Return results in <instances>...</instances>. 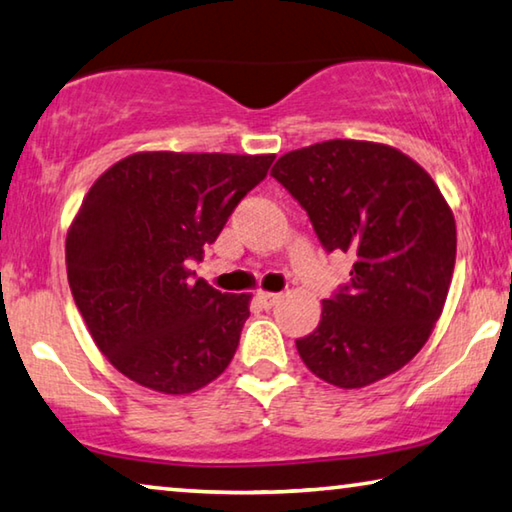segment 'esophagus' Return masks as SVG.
<instances>
[{
    "mask_svg": "<svg viewBox=\"0 0 512 512\" xmlns=\"http://www.w3.org/2000/svg\"><path fill=\"white\" fill-rule=\"evenodd\" d=\"M257 300L262 303L264 307H271L280 300V294H269V291H257Z\"/></svg>",
    "mask_w": 512,
    "mask_h": 512,
    "instance_id": "obj_1",
    "label": "esophagus"
}]
</instances>
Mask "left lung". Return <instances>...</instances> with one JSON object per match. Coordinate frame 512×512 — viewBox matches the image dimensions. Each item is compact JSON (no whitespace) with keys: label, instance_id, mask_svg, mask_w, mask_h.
<instances>
[{"label":"left lung","instance_id":"1","mask_svg":"<svg viewBox=\"0 0 512 512\" xmlns=\"http://www.w3.org/2000/svg\"><path fill=\"white\" fill-rule=\"evenodd\" d=\"M271 175L328 253L355 257L351 282L296 339L300 360L344 389L405 367L431 337L456 266V221L433 177L396 148L348 139L282 154Z\"/></svg>","mask_w":512,"mask_h":512}]
</instances>
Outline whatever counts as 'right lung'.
<instances>
[{
	"mask_svg": "<svg viewBox=\"0 0 512 512\" xmlns=\"http://www.w3.org/2000/svg\"><path fill=\"white\" fill-rule=\"evenodd\" d=\"M273 159L136 152L97 177L68 230V282L93 342L123 376L191 394L232 362L250 296L193 280L189 264Z\"/></svg>",
	"mask_w": 512,
	"mask_h": 512,
	"instance_id": "right-lung-1",
	"label": "right lung"
}]
</instances>
